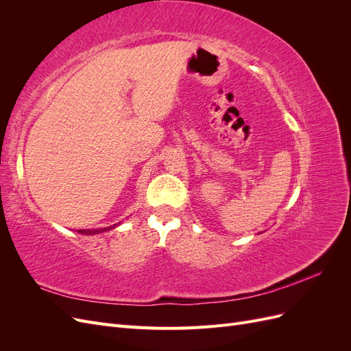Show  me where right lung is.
<instances>
[{
	"label": "right lung",
	"mask_w": 351,
	"mask_h": 351,
	"mask_svg": "<svg viewBox=\"0 0 351 351\" xmlns=\"http://www.w3.org/2000/svg\"><path fill=\"white\" fill-rule=\"evenodd\" d=\"M115 227H117V224H114V226H110V227H107V228H98V230H79L77 232H82V234H98V232L108 231V230H111V228H115Z\"/></svg>",
	"instance_id": "add662e5"
}]
</instances>
